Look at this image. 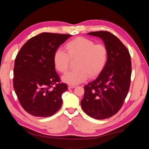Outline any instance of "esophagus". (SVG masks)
Here are the masks:
<instances>
[{"mask_svg": "<svg viewBox=\"0 0 149 149\" xmlns=\"http://www.w3.org/2000/svg\"><path fill=\"white\" fill-rule=\"evenodd\" d=\"M68 89H73L74 88H75V86L74 85H70V84H68Z\"/></svg>", "mask_w": 149, "mask_h": 149, "instance_id": "obj_1", "label": "esophagus"}]
</instances>
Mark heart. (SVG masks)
Here are the masks:
<instances>
[{"label": "heart", "instance_id": "1", "mask_svg": "<svg viewBox=\"0 0 149 149\" xmlns=\"http://www.w3.org/2000/svg\"><path fill=\"white\" fill-rule=\"evenodd\" d=\"M67 54L58 49L54 54L55 68L61 73L68 70L70 60H77L76 70L62 77L63 82L76 85L89 78L96 77L104 68L108 58V49L105 45L97 43L85 37H77L70 40L65 45Z\"/></svg>", "mask_w": 149, "mask_h": 149}]
</instances>
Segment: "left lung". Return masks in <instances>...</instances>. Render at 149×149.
<instances>
[{"instance_id": "8db88e82", "label": "left lung", "mask_w": 149, "mask_h": 149, "mask_svg": "<svg viewBox=\"0 0 149 149\" xmlns=\"http://www.w3.org/2000/svg\"><path fill=\"white\" fill-rule=\"evenodd\" d=\"M100 37L108 49L106 64L98 77L84 86L83 110L96 119H104L118 112L129 92L132 66L127 48L116 36L107 31L89 32Z\"/></svg>"}]
</instances>
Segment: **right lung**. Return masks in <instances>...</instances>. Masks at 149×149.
<instances>
[{"mask_svg": "<svg viewBox=\"0 0 149 149\" xmlns=\"http://www.w3.org/2000/svg\"><path fill=\"white\" fill-rule=\"evenodd\" d=\"M71 36L42 33L29 39L18 53L13 69V88L21 106L30 114L47 118L61 107V95L68 86L60 83L53 56Z\"/></svg>", "mask_w": 149, "mask_h": 149, "instance_id": "add662e5", "label": "right lung"}]
</instances>
